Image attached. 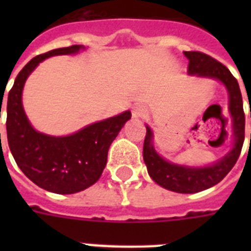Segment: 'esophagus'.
<instances>
[{"label": "esophagus", "instance_id": "esophagus-1", "mask_svg": "<svg viewBox=\"0 0 251 251\" xmlns=\"http://www.w3.org/2000/svg\"><path fill=\"white\" fill-rule=\"evenodd\" d=\"M133 118H143L146 116V109L142 105H134L131 110Z\"/></svg>", "mask_w": 251, "mask_h": 251}]
</instances>
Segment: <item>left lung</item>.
<instances>
[{"mask_svg":"<svg viewBox=\"0 0 251 251\" xmlns=\"http://www.w3.org/2000/svg\"><path fill=\"white\" fill-rule=\"evenodd\" d=\"M189 60L187 74L201 78H210L222 82L228 92V112L232 118V149L222 159L203 167H189L171 163L160 156L153 146V133L146 125L143 160L150 177L161 187L175 193L193 194L206 190L219 183L234 167L241 153L245 139V114L242 105V95L237 79L232 73L212 57L201 52H183Z\"/></svg>","mask_w":251,"mask_h":251,"instance_id":"left-lung-1","label":"left lung"}]
</instances>
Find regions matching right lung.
Returning <instances> with one entry per match:
<instances>
[{
	"label": "right lung",
	"instance_id": "right-lung-1",
	"mask_svg": "<svg viewBox=\"0 0 251 251\" xmlns=\"http://www.w3.org/2000/svg\"><path fill=\"white\" fill-rule=\"evenodd\" d=\"M83 49V45H72L36 56L18 74L7 96V142L18 167L37 186L57 194H74L100 178L112 142L131 118L130 110H125L65 137L48 135L33 129L22 102L23 87L29 74L45 58L75 54Z\"/></svg>",
	"mask_w": 251,
	"mask_h": 251
}]
</instances>
